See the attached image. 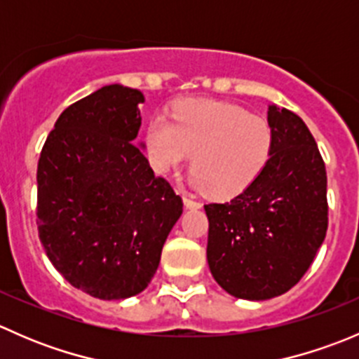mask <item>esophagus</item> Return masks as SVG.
<instances>
[{"label": "esophagus", "mask_w": 359, "mask_h": 359, "mask_svg": "<svg viewBox=\"0 0 359 359\" xmlns=\"http://www.w3.org/2000/svg\"><path fill=\"white\" fill-rule=\"evenodd\" d=\"M184 205H186V208H189V210L201 208V203L193 200V198H189V196H184Z\"/></svg>", "instance_id": "34e87169"}]
</instances>
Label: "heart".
Here are the masks:
<instances>
[{
    "label": "heart",
    "instance_id": "1",
    "mask_svg": "<svg viewBox=\"0 0 359 359\" xmlns=\"http://www.w3.org/2000/svg\"><path fill=\"white\" fill-rule=\"evenodd\" d=\"M274 135L269 121L234 104L182 100L173 123L158 116L147 125L146 147L159 173L182 168L193 156L191 186L213 200H231L266 170Z\"/></svg>",
    "mask_w": 359,
    "mask_h": 359
}]
</instances>
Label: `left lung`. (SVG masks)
Here are the masks:
<instances>
[{
	"label": "left lung",
	"mask_w": 359,
	"mask_h": 359,
	"mask_svg": "<svg viewBox=\"0 0 359 359\" xmlns=\"http://www.w3.org/2000/svg\"><path fill=\"white\" fill-rule=\"evenodd\" d=\"M273 154L240 196L205 205L212 276L236 299L267 300L295 287L328 227L327 170L306 123L269 106Z\"/></svg>",
	"instance_id": "8db88e82"
}]
</instances>
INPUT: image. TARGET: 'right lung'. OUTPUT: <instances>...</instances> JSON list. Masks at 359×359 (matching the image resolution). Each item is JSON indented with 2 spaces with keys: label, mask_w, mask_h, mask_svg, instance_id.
<instances>
[{
  "label": "right lung",
  "mask_w": 359,
  "mask_h": 359,
  "mask_svg": "<svg viewBox=\"0 0 359 359\" xmlns=\"http://www.w3.org/2000/svg\"><path fill=\"white\" fill-rule=\"evenodd\" d=\"M142 92L107 85L69 106L38 163V231L50 262L102 300L151 283L182 200L135 146Z\"/></svg>",
  "instance_id": "add662e5"
}]
</instances>
